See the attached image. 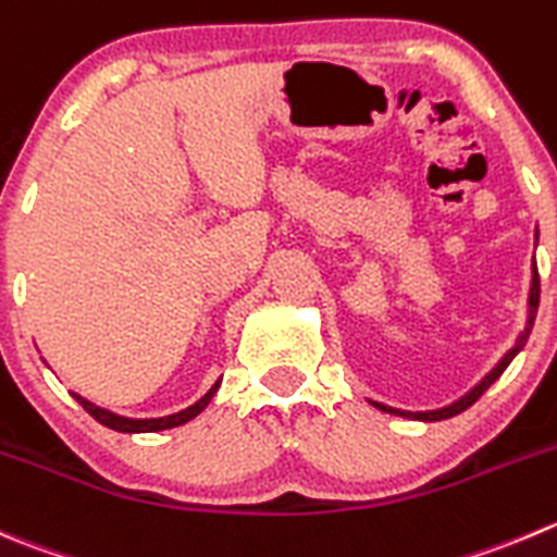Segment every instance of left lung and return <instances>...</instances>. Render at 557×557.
Masks as SVG:
<instances>
[{"label":"left lung","instance_id":"left-lung-1","mask_svg":"<svg viewBox=\"0 0 557 557\" xmlns=\"http://www.w3.org/2000/svg\"><path fill=\"white\" fill-rule=\"evenodd\" d=\"M536 239H539V231H536ZM536 310H539V269L533 267V283H531V294H528V321H525V332L520 334V339H517L515 343V348L509 350V354L504 356V359L498 361V364L493 367V370L487 372V375L482 377V381L476 383V386L471 388V392L468 394H462L460 399H457V403H451V405H446V408H438V410H399V408H388V405H383V403H372L375 405L377 410H383V413H394V416H408V419H419V422H441V419H451V416H457V413H462V410L466 408H471L473 403H476L479 397H482L484 392H487L490 386H493L495 381H498L500 375H504V370L506 367L511 364V359H515L517 354H520L522 350V345H525V339H528V334H531V329H533V321H536Z\"/></svg>","mask_w":557,"mask_h":557}]
</instances>
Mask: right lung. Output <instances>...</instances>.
<instances>
[{
  "instance_id": "add662e5",
  "label": "right lung",
  "mask_w": 557,
  "mask_h": 557,
  "mask_svg": "<svg viewBox=\"0 0 557 557\" xmlns=\"http://www.w3.org/2000/svg\"><path fill=\"white\" fill-rule=\"evenodd\" d=\"M218 386L220 381L214 383L212 388H209L207 394H203L201 399H198L196 405H190V408L180 410V413H171V416H160V419H127V416H119V413H111V410L106 408H97L95 403H89V399H84L81 394H73L75 399H78L81 405H84V410L89 416H95L97 422L106 424V428L116 430V433H158V430H171V428H180V424L190 422V419H196L198 413H201L203 408L209 405V399L218 394Z\"/></svg>"
}]
</instances>
